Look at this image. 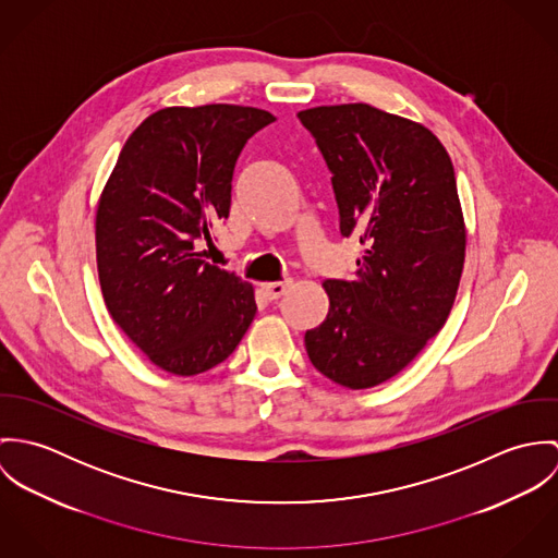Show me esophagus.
<instances>
[{
  "label": "esophagus",
  "instance_id": "esophagus-1",
  "mask_svg": "<svg viewBox=\"0 0 558 558\" xmlns=\"http://www.w3.org/2000/svg\"><path fill=\"white\" fill-rule=\"evenodd\" d=\"M290 286H292V281H268V283H262L259 290L268 301H277L290 290Z\"/></svg>",
  "mask_w": 558,
  "mask_h": 558
}]
</instances>
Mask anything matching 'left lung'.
Instances as JSON below:
<instances>
[{
	"instance_id": "obj_1",
	"label": "left lung",
	"mask_w": 558,
	"mask_h": 558,
	"mask_svg": "<svg viewBox=\"0 0 558 558\" xmlns=\"http://www.w3.org/2000/svg\"><path fill=\"white\" fill-rule=\"evenodd\" d=\"M332 178L341 236L363 257L352 281L326 279V319L305 332L310 361L345 389L398 376L445 326L466 255L456 171L418 122L365 102L299 111Z\"/></svg>"
}]
</instances>
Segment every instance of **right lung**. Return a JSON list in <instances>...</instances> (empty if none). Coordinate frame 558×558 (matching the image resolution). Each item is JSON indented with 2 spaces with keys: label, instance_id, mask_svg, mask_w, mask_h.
Returning <instances> with one entry per match:
<instances>
[{
  "label": "right lung",
  "instance_id": "right-lung-1",
  "mask_svg": "<svg viewBox=\"0 0 558 558\" xmlns=\"http://www.w3.org/2000/svg\"><path fill=\"white\" fill-rule=\"evenodd\" d=\"M275 116L242 105L165 107L126 140L96 210L105 305L160 369L223 363L257 312L253 286L202 259L197 240L228 219L244 144Z\"/></svg>",
  "mask_w": 558,
  "mask_h": 558
}]
</instances>
